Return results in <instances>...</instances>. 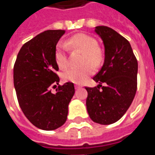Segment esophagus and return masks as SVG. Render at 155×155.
Listing matches in <instances>:
<instances>
[{
  "label": "esophagus",
  "mask_w": 155,
  "mask_h": 155,
  "mask_svg": "<svg viewBox=\"0 0 155 155\" xmlns=\"http://www.w3.org/2000/svg\"><path fill=\"white\" fill-rule=\"evenodd\" d=\"M75 89H78V88H80V86H79V85H75Z\"/></svg>",
  "instance_id": "obj_1"
}]
</instances>
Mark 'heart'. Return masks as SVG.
Segmentation results:
<instances>
[{
    "mask_svg": "<svg viewBox=\"0 0 155 155\" xmlns=\"http://www.w3.org/2000/svg\"><path fill=\"white\" fill-rule=\"evenodd\" d=\"M66 45L71 49H77L84 53L82 64L85 65L80 68H70L62 73V80L67 82H71L81 84L88 80L94 71L93 67L98 66L102 62L103 54L97 46L96 40L85 34H76L66 41ZM63 42H59L55 49V61L60 68H66L68 65L67 56V47ZM90 63V64H87Z\"/></svg>",
    "mask_w": 155,
    "mask_h": 155,
    "instance_id": "1",
    "label": "heart"
}]
</instances>
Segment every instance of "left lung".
<instances>
[{
  "mask_svg": "<svg viewBox=\"0 0 155 155\" xmlns=\"http://www.w3.org/2000/svg\"><path fill=\"white\" fill-rule=\"evenodd\" d=\"M105 47L102 67L93 80L106 86L88 88L87 110L93 122L111 124L120 120L133 102L137 86L138 64L126 39L106 26L95 28ZM102 90L99 89V86Z\"/></svg>",
  "mask_w": 155,
  "mask_h": 155,
  "instance_id": "obj_1",
  "label": "left lung"
}]
</instances>
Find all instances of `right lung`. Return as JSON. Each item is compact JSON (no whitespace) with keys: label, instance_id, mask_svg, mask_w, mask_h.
Masks as SVG:
<instances>
[{"label":"right lung","instance_id":"obj_1","mask_svg":"<svg viewBox=\"0 0 155 155\" xmlns=\"http://www.w3.org/2000/svg\"><path fill=\"white\" fill-rule=\"evenodd\" d=\"M64 30H49L22 46L14 67V84L20 108L28 120L40 129L55 130L65 124L68 105L75 93L74 84L57 87L58 66L55 49Z\"/></svg>","mask_w":155,"mask_h":155}]
</instances>
